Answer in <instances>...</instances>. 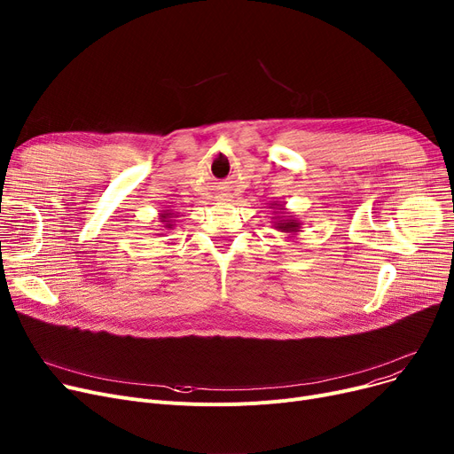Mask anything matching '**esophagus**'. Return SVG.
I'll use <instances>...</instances> for the list:
<instances>
[{
	"mask_svg": "<svg viewBox=\"0 0 454 454\" xmlns=\"http://www.w3.org/2000/svg\"><path fill=\"white\" fill-rule=\"evenodd\" d=\"M217 199H221L223 202H230V199H231V195H228V193H221Z\"/></svg>",
	"mask_w": 454,
	"mask_h": 454,
	"instance_id": "esophagus-1",
	"label": "esophagus"
}]
</instances>
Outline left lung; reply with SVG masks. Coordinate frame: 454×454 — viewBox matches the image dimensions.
Segmentation results:
<instances>
[{
  "mask_svg": "<svg viewBox=\"0 0 454 454\" xmlns=\"http://www.w3.org/2000/svg\"><path fill=\"white\" fill-rule=\"evenodd\" d=\"M269 207L274 209V213H276V217H272V221H274L272 226L278 231L289 233L291 237H294V235H298L301 231V223L296 219V215H291V213L285 211V204L270 202Z\"/></svg>",
  "mask_w": 454,
  "mask_h": 454,
  "instance_id": "1",
  "label": "left lung"
}]
</instances>
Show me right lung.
Listing matches in <instances>:
<instances>
[{"label":"right lung","instance_id":"obj_1","mask_svg":"<svg viewBox=\"0 0 454 454\" xmlns=\"http://www.w3.org/2000/svg\"><path fill=\"white\" fill-rule=\"evenodd\" d=\"M175 217H178L176 213H173V211H169V209H165V211H161L160 213V223L163 224V228L165 230H171L175 224Z\"/></svg>","mask_w":454,"mask_h":454}]
</instances>
